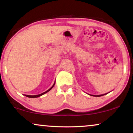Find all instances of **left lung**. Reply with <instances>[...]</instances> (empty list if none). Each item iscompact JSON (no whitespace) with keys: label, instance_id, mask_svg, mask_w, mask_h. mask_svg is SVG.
Listing matches in <instances>:
<instances>
[{"label":"left lung","instance_id":"1","mask_svg":"<svg viewBox=\"0 0 133 133\" xmlns=\"http://www.w3.org/2000/svg\"><path fill=\"white\" fill-rule=\"evenodd\" d=\"M105 94H102V95H97V96H95V95H91V96H97V97H100V96H103V95H105Z\"/></svg>","mask_w":133,"mask_h":133}]
</instances>
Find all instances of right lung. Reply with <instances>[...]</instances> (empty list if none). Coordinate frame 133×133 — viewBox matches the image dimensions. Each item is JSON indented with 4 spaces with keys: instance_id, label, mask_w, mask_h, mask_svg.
<instances>
[{
    "instance_id": "obj_1",
    "label": "right lung",
    "mask_w": 133,
    "mask_h": 133,
    "mask_svg": "<svg viewBox=\"0 0 133 133\" xmlns=\"http://www.w3.org/2000/svg\"><path fill=\"white\" fill-rule=\"evenodd\" d=\"M54 85H55V83H54V85H52V87H51V88L49 89L48 90H47L46 91H45V92H43V93H42V94H38V95H35V96H30V95H25V96H26V97H30V98H35V97H40V96H41L42 95H43V94H45V93H46L47 92H48L49 91H50L51 90V89L52 88V87H53L54 86Z\"/></svg>"
}]
</instances>
